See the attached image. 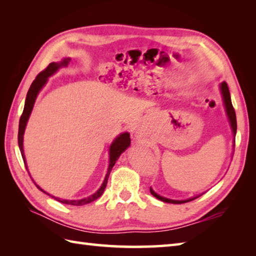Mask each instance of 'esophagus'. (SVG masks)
Returning <instances> with one entry per match:
<instances>
[{"instance_id": "esophagus-1", "label": "esophagus", "mask_w": 256, "mask_h": 256, "mask_svg": "<svg viewBox=\"0 0 256 256\" xmlns=\"http://www.w3.org/2000/svg\"><path fill=\"white\" fill-rule=\"evenodd\" d=\"M143 135H144V133L140 131V130H138V132H136V136L138 138H143Z\"/></svg>"}]
</instances>
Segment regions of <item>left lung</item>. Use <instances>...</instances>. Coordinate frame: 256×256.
<instances>
[{
	"label": "left lung",
	"mask_w": 256,
	"mask_h": 256,
	"mask_svg": "<svg viewBox=\"0 0 256 256\" xmlns=\"http://www.w3.org/2000/svg\"><path fill=\"white\" fill-rule=\"evenodd\" d=\"M220 90H221V94L222 98H224V108H226V116L229 118V121H230V125H231V128H232V132L233 135H234L236 138V111H234V108L232 106V102H231V96H230V91H229V86H228L226 82H222L220 84ZM150 194L154 196L155 198L160 199L162 201H164V202H170V204H184V202H188V201H192L194 200L196 198H198L199 196H196V197L192 198H189L187 200H172V199H168L165 197H162V196L157 194L153 189H150Z\"/></svg>",
	"instance_id": "left-lung-1"
}]
</instances>
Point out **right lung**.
I'll return each instance as SVG.
<instances>
[{"instance_id": "right-lung-1", "label": "right lung", "mask_w": 256, "mask_h": 256, "mask_svg": "<svg viewBox=\"0 0 256 256\" xmlns=\"http://www.w3.org/2000/svg\"><path fill=\"white\" fill-rule=\"evenodd\" d=\"M70 62H72V59H70V58H64V60H62L60 62H50V64H48L46 69H44L42 72L37 74V77L35 78L34 81H32V84L30 86L28 92H27L24 110H23V113H22V116H20V125H18V148H20V150L22 157H23V160H24L26 170H27V166H26V160H25L24 150H23V138H24L26 124H27V121H28V118H30V116L32 113V106H34L36 98H37L38 94H40V91L42 90V86L46 84L48 78L55 74L60 67L68 66V64ZM130 144H131V138H130V134L128 132L120 134L116 138V140H113L111 146H110V162H108V172L106 175L104 180H103V184H101V187L98 189L96 192L89 196V197L80 199V200H66V199H60V198L54 197V196H52V197L55 198L57 201H59V202L66 204H72V206H84V204H90V202H92V201H94L96 199L101 197V194H103V192H104V189L106 187L108 175H110V172L112 170L114 164H116V160H118L120 155H121L123 152L128 148ZM36 186H37V184H36ZM37 188L42 190V192L47 194L40 186H37Z\"/></svg>"}]
</instances>
